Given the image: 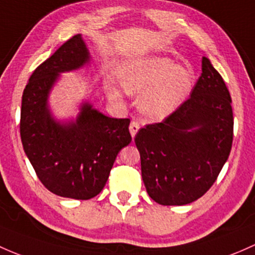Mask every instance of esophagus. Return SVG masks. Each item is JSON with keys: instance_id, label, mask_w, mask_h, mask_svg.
I'll return each mask as SVG.
<instances>
[{"instance_id": "1", "label": "esophagus", "mask_w": 255, "mask_h": 255, "mask_svg": "<svg viewBox=\"0 0 255 255\" xmlns=\"http://www.w3.org/2000/svg\"><path fill=\"white\" fill-rule=\"evenodd\" d=\"M139 128H140V125H139V122H136V121H132L129 125V132H130V135H132V138H134L136 132L139 130Z\"/></svg>"}]
</instances>
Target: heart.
I'll use <instances>...</instances> for the list:
<instances>
[{
  "mask_svg": "<svg viewBox=\"0 0 255 255\" xmlns=\"http://www.w3.org/2000/svg\"><path fill=\"white\" fill-rule=\"evenodd\" d=\"M121 83L128 93L140 95L141 112L151 120H165L188 99L194 84L191 67L176 66L167 57L141 58L125 64L120 72ZM107 94L121 99L122 94L114 84L106 85Z\"/></svg>",
  "mask_w": 255,
  "mask_h": 255,
  "instance_id": "b5f03b06",
  "label": "heart"
}]
</instances>
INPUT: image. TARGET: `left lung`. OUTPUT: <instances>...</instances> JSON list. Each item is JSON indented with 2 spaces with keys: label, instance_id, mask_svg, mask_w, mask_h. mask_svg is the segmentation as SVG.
<instances>
[{
  "label": "left lung",
  "instance_id": "obj_1",
  "mask_svg": "<svg viewBox=\"0 0 255 255\" xmlns=\"http://www.w3.org/2000/svg\"><path fill=\"white\" fill-rule=\"evenodd\" d=\"M231 95L209 58L191 98L162 122L139 129L141 178L152 200L186 205L210 189L234 140Z\"/></svg>",
  "mask_w": 255,
  "mask_h": 255
}]
</instances>
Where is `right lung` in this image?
<instances>
[{
  "mask_svg": "<svg viewBox=\"0 0 255 255\" xmlns=\"http://www.w3.org/2000/svg\"><path fill=\"white\" fill-rule=\"evenodd\" d=\"M90 62L82 35H74L33 72L21 96L20 138L41 183L53 194L88 200L105 187L120 150L132 140L129 119H111L83 103L76 121L60 122L49 95L60 74Z\"/></svg>",
  "mask_w": 255,
  "mask_h": 255,
  "instance_id": "add662e5",
  "label": "right lung"
}]
</instances>
